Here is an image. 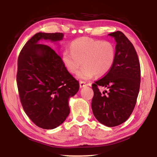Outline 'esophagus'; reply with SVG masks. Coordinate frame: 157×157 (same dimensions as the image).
<instances>
[{
  "instance_id": "esophagus-1",
  "label": "esophagus",
  "mask_w": 157,
  "mask_h": 157,
  "mask_svg": "<svg viewBox=\"0 0 157 157\" xmlns=\"http://www.w3.org/2000/svg\"><path fill=\"white\" fill-rule=\"evenodd\" d=\"M89 84H87L86 82H84V81H81L80 82H79V86H80V88H82V87L88 86Z\"/></svg>"
}]
</instances>
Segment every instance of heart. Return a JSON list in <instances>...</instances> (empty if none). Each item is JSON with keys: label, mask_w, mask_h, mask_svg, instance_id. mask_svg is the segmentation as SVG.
<instances>
[{"label": "heart", "mask_w": 157, "mask_h": 157, "mask_svg": "<svg viewBox=\"0 0 157 157\" xmlns=\"http://www.w3.org/2000/svg\"><path fill=\"white\" fill-rule=\"evenodd\" d=\"M70 49L64 50L62 52L63 63L72 74L78 72L83 63L84 66L78 73L80 79H88L95 75L98 77L105 75L112 68L116 61V48L111 41L80 37L71 44Z\"/></svg>", "instance_id": "1"}]
</instances>
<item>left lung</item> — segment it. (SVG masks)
<instances>
[{"instance_id":"8db88e82","label":"left lung","mask_w":157,"mask_h":157,"mask_svg":"<svg viewBox=\"0 0 157 157\" xmlns=\"http://www.w3.org/2000/svg\"><path fill=\"white\" fill-rule=\"evenodd\" d=\"M109 35L116 41V57L111 71L92 84L91 108L95 118L107 127L125 122L136 105L140 83V66L137 52L121 31ZM99 86L107 89L101 92Z\"/></svg>"}]
</instances>
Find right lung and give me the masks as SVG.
<instances>
[{
	"label": "right lung",
	"instance_id": "right-lung-1",
	"mask_svg": "<svg viewBox=\"0 0 157 157\" xmlns=\"http://www.w3.org/2000/svg\"><path fill=\"white\" fill-rule=\"evenodd\" d=\"M60 33H38L27 41L18 58L17 83L22 107L41 128H56L70 113L68 99L78 93L79 82L68 72L62 59L40 39L59 41Z\"/></svg>",
	"mask_w": 157,
	"mask_h": 157
}]
</instances>
